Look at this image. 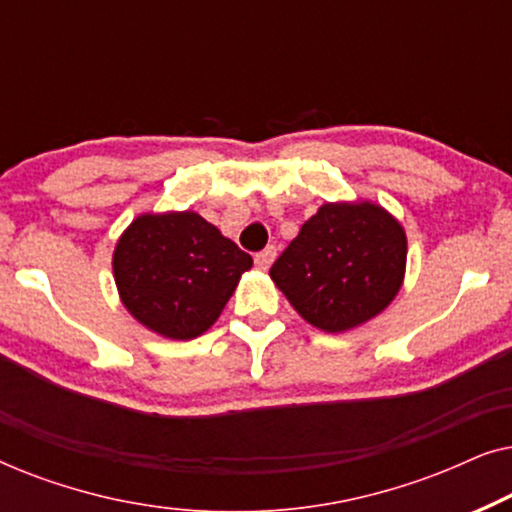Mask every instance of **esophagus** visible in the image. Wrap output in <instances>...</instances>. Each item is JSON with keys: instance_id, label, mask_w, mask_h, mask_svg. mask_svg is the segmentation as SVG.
Masks as SVG:
<instances>
[{"instance_id": "34e87169", "label": "esophagus", "mask_w": 512, "mask_h": 512, "mask_svg": "<svg viewBox=\"0 0 512 512\" xmlns=\"http://www.w3.org/2000/svg\"><path fill=\"white\" fill-rule=\"evenodd\" d=\"M275 256H277V249L270 244V247H265V249L261 251V254H256V258H254L256 268H258V270H268L270 265H272V261H275Z\"/></svg>"}]
</instances>
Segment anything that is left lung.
I'll list each match as a JSON object with an SVG mask.
<instances>
[{
  "label": "left lung",
  "mask_w": 512,
  "mask_h": 512,
  "mask_svg": "<svg viewBox=\"0 0 512 512\" xmlns=\"http://www.w3.org/2000/svg\"><path fill=\"white\" fill-rule=\"evenodd\" d=\"M408 237L375 202H326L272 263L270 277L307 324L345 333L401 291Z\"/></svg>",
  "instance_id": "obj_1"
}]
</instances>
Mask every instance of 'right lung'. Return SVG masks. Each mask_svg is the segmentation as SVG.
<instances>
[{"instance_id":"right-lung-1","label":"right lung","mask_w":512,"mask_h":512,"mask_svg":"<svg viewBox=\"0 0 512 512\" xmlns=\"http://www.w3.org/2000/svg\"><path fill=\"white\" fill-rule=\"evenodd\" d=\"M125 310L149 331L193 340L219 319L254 261L195 212L142 214L114 249Z\"/></svg>"}]
</instances>
